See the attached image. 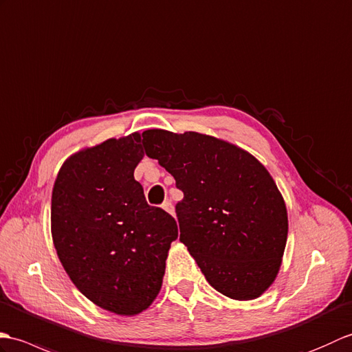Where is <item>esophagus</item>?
Returning a JSON list of instances; mask_svg holds the SVG:
<instances>
[{
  "instance_id": "esophagus-1",
  "label": "esophagus",
  "mask_w": 352,
  "mask_h": 352,
  "mask_svg": "<svg viewBox=\"0 0 352 352\" xmlns=\"http://www.w3.org/2000/svg\"><path fill=\"white\" fill-rule=\"evenodd\" d=\"M162 209L166 210V212H168L170 215H175V208H173V203H171L170 200H167V201H164V205H162Z\"/></svg>"
}]
</instances>
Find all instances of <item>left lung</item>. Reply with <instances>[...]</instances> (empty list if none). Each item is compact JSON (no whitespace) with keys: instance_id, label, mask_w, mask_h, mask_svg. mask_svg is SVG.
Listing matches in <instances>:
<instances>
[{"instance_id":"8db88e82","label":"left lung","mask_w":352,"mask_h":352,"mask_svg":"<svg viewBox=\"0 0 352 352\" xmlns=\"http://www.w3.org/2000/svg\"><path fill=\"white\" fill-rule=\"evenodd\" d=\"M149 158L175 177L181 239L208 283L232 300H254L274 283L287 239L282 192L241 147L199 132L147 129Z\"/></svg>"}]
</instances>
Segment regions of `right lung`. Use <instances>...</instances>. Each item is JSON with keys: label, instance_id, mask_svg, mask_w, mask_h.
I'll list each match as a JSON object with an SVG mask.
<instances>
[{"label": "right lung", "instance_id": "add662e5", "mask_svg": "<svg viewBox=\"0 0 352 352\" xmlns=\"http://www.w3.org/2000/svg\"><path fill=\"white\" fill-rule=\"evenodd\" d=\"M140 132L85 147L63 162L52 188L51 233L72 283L96 306L134 316L161 291L175 218L149 206L134 170Z\"/></svg>", "mask_w": 352, "mask_h": 352}]
</instances>
